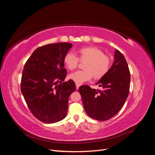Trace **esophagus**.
I'll use <instances>...</instances> for the list:
<instances>
[{"instance_id":"34e87169","label":"esophagus","mask_w":155,"mask_h":155,"mask_svg":"<svg viewBox=\"0 0 155 155\" xmlns=\"http://www.w3.org/2000/svg\"><path fill=\"white\" fill-rule=\"evenodd\" d=\"M76 88H77V89H78V88H79V86H80V85H79V84L76 83Z\"/></svg>"}]
</instances>
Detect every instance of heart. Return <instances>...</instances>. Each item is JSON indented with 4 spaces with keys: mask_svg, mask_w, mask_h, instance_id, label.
<instances>
[{
    "mask_svg": "<svg viewBox=\"0 0 155 155\" xmlns=\"http://www.w3.org/2000/svg\"><path fill=\"white\" fill-rule=\"evenodd\" d=\"M78 53L81 61L87 63L84 67L85 70H79L69 76V78L76 83L90 81L93 76L96 79H101L109 72L110 59L100 48L93 46L84 47L79 49ZM64 63L68 69L72 70L78 67L79 59L72 51H69L64 56Z\"/></svg>",
    "mask_w": 155,
    "mask_h": 155,
    "instance_id": "heart-1",
    "label": "heart"
}]
</instances>
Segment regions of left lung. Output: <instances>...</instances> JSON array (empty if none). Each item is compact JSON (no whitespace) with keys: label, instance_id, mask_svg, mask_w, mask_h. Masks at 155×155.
<instances>
[{"label":"left lung","instance_id":"left-lung-1","mask_svg":"<svg viewBox=\"0 0 155 155\" xmlns=\"http://www.w3.org/2000/svg\"><path fill=\"white\" fill-rule=\"evenodd\" d=\"M114 61L109 72L96 85V90L87 85L79 88L84 109L91 118L105 121L115 116L122 108L129 92L130 76L124 55L117 49Z\"/></svg>","mask_w":155,"mask_h":155}]
</instances>
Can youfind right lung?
<instances>
[{
  "instance_id": "1",
  "label": "right lung",
  "mask_w": 155,
  "mask_h": 155,
  "mask_svg": "<svg viewBox=\"0 0 155 155\" xmlns=\"http://www.w3.org/2000/svg\"><path fill=\"white\" fill-rule=\"evenodd\" d=\"M72 45L57 43L37 48L22 71L21 92L31 113L40 121L53 124L66 117L68 97L76 84L65 81L64 58Z\"/></svg>"
}]
</instances>
